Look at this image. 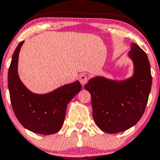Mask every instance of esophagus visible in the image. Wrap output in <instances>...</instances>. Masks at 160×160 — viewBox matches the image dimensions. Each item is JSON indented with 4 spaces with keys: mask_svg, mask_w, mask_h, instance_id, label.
<instances>
[{
    "mask_svg": "<svg viewBox=\"0 0 160 160\" xmlns=\"http://www.w3.org/2000/svg\"><path fill=\"white\" fill-rule=\"evenodd\" d=\"M79 80H80V83H81L82 86H84V85L87 83V82H88V77H87L86 74H82V75H80V78H79Z\"/></svg>",
    "mask_w": 160,
    "mask_h": 160,
    "instance_id": "34e87169",
    "label": "esophagus"
}]
</instances>
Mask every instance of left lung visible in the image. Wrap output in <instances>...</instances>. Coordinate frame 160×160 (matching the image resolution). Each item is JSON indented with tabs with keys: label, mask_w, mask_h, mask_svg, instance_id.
<instances>
[{
	"label": "left lung",
	"mask_w": 160,
	"mask_h": 160,
	"mask_svg": "<svg viewBox=\"0 0 160 160\" xmlns=\"http://www.w3.org/2000/svg\"><path fill=\"white\" fill-rule=\"evenodd\" d=\"M127 55L134 65L130 78L116 80L97 76L85 85L91 96L93 120L107 133L121 132L138 122L152 88L150 63L146 52L132 42Z\"/></svg>",
	"instance_id": "8db88e82"
}]
</instances>
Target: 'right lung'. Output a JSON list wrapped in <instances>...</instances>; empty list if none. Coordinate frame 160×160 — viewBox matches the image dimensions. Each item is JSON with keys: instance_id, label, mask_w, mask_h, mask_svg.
Listing matches in <instances>:
<instances>
[{"instance_id": "obj_1", "label": "right lung", "mask_w": 160, "mask_h": 160, "mask_svg": "<svg viewBox=\"0 0 160 160\" xmlns=\"http://www.w3.org/2000/svg\"><path fill=\"white\" fill-rule=\"evenodd\" d=\"M24 41L14 50L8 69V86L14 114L29 131L52 135L60 130L68 103L81 90L78 80L44 94L31 92L21 81L18 74L19 53Z\"/></svg>"}]
</instances>
